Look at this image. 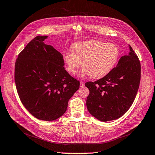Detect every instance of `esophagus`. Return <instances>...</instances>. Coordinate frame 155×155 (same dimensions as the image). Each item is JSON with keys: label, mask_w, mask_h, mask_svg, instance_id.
<instances>
[{"label": "esophagus", "mask_w": 155, "mask_h": 155, "mask_svg": "<svg viewBox=\"0 0 155 155\" xmlns=\"http://www.w3.org/2000/svg\"><path fill=\"white\" fill-rule=\"evenodd\" d=\"M80 86H81V87H83V86H84V82H83L82 81H81V82H80Z\"/></svg>", "instance_id": "esophagus-1"}]
</instances>
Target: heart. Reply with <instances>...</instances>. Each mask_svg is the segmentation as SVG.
Masks as SVG:
<instances>
[{"label": "heart", "mask_w": 155, "mask_h": 155, "mask_svg": "<svg viewBox=\"0 0 155 155\" xmlns=\"http://www.w3.org/2000/svg\"><path fill=\"white\" fill-rule=\"evenodd\" d=\"M72 51L63 53V60L68 71L77 72L82 62L81 77L91 76L99 79L107 76L116 65L119 56L118 47L114 43L103 41L90 40L74 43Z\"/></svg>", "instance_id": "obj_1"}]
</instances>
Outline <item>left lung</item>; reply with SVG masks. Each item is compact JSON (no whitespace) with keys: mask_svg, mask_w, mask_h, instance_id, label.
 I'll list each match as a JSON object with an SVG mask.
<instances>
[{"mask_svg":"<svg viewBox=\"0 0 155 155\" xmlns=\"http://www.w3.org/2000/svg\"><path fill=\"white\" fill-rule=\"evenodd\" d=\"M129 47V54L122 56L117 67L107 76L85 84L90 90L87 108L101 121L121 117L135 99L140 82L141 65L138 56Z\"/></svg>","mask_w":155,"mask_h":155,"instance_id":"left-lung-1","label":"left lung"}]
</instances>
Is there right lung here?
<instances>
[{
	"instance_id": "add662e5",
	"label": "right lung",
	"mask_w": 155,
	"mask_h": 155,
	"mask_svg": "<svg viewBox=\"0 0 155 155\" xmlns=\"http://www.w3.org/2000/svg\"><path fill=\"white\" fill-rule=\"evenodd\" d=\"M38 36L18 55L15 82L22 104L33 116L54 121L65 112L80 82L66 71L63 55Z\"/></svg>"
}]
</instances>
